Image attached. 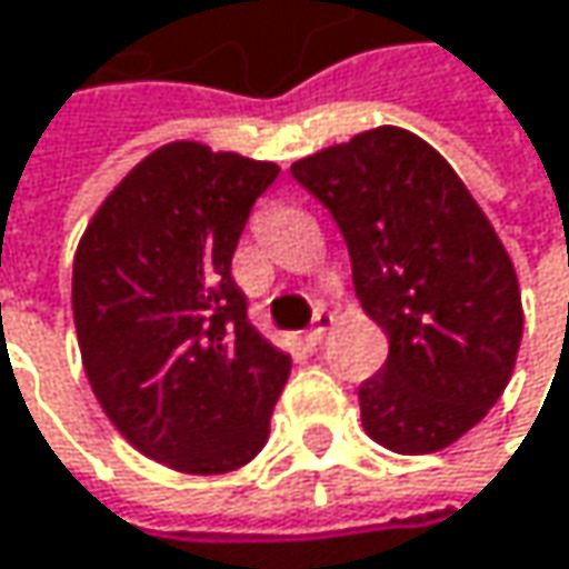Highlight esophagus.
<instances>
[{"label":"esophagus","instance_id":"esophagus-1","mask_svg":"<svg viewBox=\"0 0 569 569\" xmlns=\"http://www.w3.org/2000/svg\"><path fill=\"white\" fill-rule=\"evenodd\" d=\"M329 326H332V312L316 309V316H312V329L306 332V342H309V346H319V342H322V336L329 332Z\"/></svg>","mask_w":569,"mask_h":569}]
</instances>
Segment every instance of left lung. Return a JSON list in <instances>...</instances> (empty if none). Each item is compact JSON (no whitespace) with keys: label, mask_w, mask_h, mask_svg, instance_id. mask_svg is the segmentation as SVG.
<instances>
[{"label":"left lung","mask_w":569,"mask_h":569,"mask_svg":"<svg viewBox=\"0 0 569 569\" xmlns=\"http://www.w3.org/2000/svg\"><path fill=\"white\" fill-rule=\"evenodd\" d=\"M332 213L389 359L359 386L369 438L428 455L475 428L511 382L523 312L513 263L461 177L421 138L376 128L296 161Z\"/></svg>","instance_id":"8db88e82"}]
</instances>
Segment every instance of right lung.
Segmentation results:
<instances>
[{"instance_id": "1", "label": "right lung", "mask_w": 569, "mask_h": 569, "mask_svg": "<svg viewBox=\"0 0 569 569\" xmlns=\"http://www.w3.org/2000/svg\"><path fill=\"white\" fill-rule=\"evenodd\" d=\"M280 168L173 141L88 223L71 312L88 382L148 458L223 475L260 455L292 359L257 332L230 277L237 240Z\"/></svg>"}]
</instances>
